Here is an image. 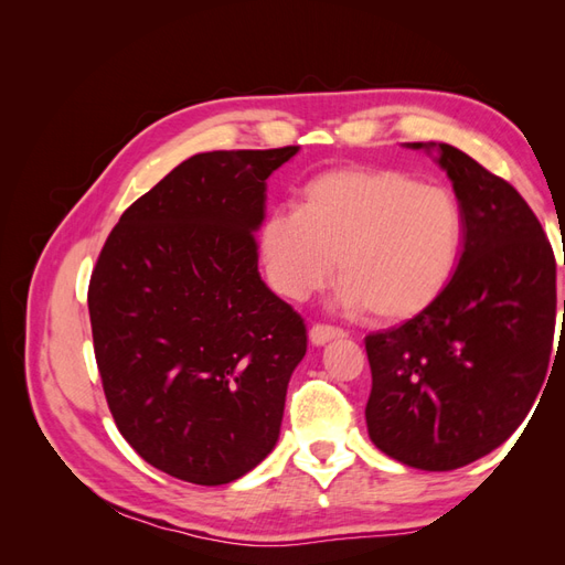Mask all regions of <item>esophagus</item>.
I'll list each match as a JSON object with an SVG mask.
<instances>
[{
  "label": "esophagus",
  "mask_w": 565,
  "mask_h": 565,
  "mask_svg": "<svg viewBox=\"0 0 565 565\" xmlns=\"http://www.w3.org/2000/svg\"><path fill=\"white\" fill-rule=\"evenodd\" d=\"M309 337H311V344L324 347V344H328V341H332V339H344L347 332L341 330V328H334V324H320V322H318V324H313V328H311Z\"/></svg>",
  "instance_id": "1"
}]
</instances>
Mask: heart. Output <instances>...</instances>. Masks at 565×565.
Wrapping results in <instances>:
<instances>
[{"mask_svg":"<svg viewBox=\"0 0 565 565\" xmlns=\"http://www.w3.org/2000/svg\"><path fill=\"white\" fill-rule=\"evenodd\" d=\"M465 218L440 185L393 169H334L303 188L301 210L273 212L262 231L270 285L306 299L334 278L341 299L377 320L422 313L450 282Z\"/></svg>","mask_w":565,"mask_h":565,"instance_id":"b5f03b06","label":"heart"}]
</instances>
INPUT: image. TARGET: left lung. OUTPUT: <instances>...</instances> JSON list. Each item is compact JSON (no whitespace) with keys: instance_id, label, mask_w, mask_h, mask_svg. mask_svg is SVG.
Listing matches in <instances>:
<instances>
[{"instance_id":"1","label":"left lung","mask_w":565,"mask_h":565,"mask_svg":"<svg viewBox=\"0 0 565 565\" xmlns=\"http://www.w3.org/2000/svg\"><path fill=\"white\" fill-rule=\"evenodd\" d=\"M409 148L438 150L465 218L461 254L429 309L365 337V419L388 457L450 471L502 446L533 407L554 344L556 259L514 185L455 146Z\"/></svg>"}]
</instances>
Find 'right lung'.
<instances>
[{"label":"right lung","mask_w":565,"mask_h":565,"mask_svg":"<svg viewBox=\"0 0 565 565\" xmlns=\"http://www.w3.org/2000/svg\"><path fill=\"white\" fill-rule=\"evenodd\" d=\"M299 146L200 152L119 216L89 280L96 365L148 465L224 486L276 448L301 316L259 276L266 179Z\"/></svg>","instance_id":"1"}]
</instances>
